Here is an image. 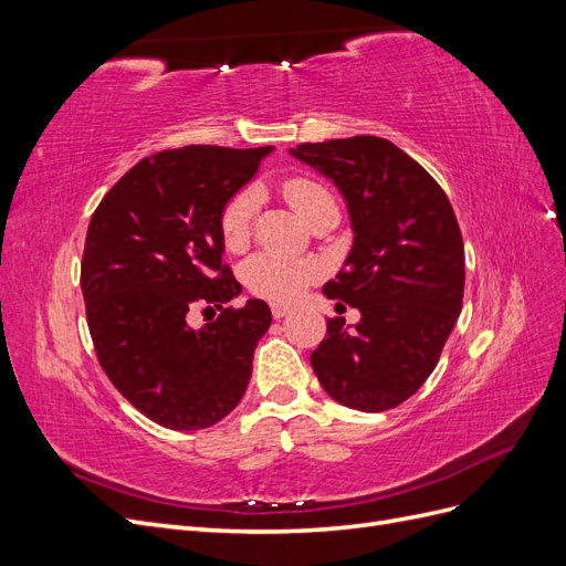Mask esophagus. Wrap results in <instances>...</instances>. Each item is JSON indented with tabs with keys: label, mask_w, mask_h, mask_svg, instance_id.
Here are the masks:
<instances>
[{
	"label": "esophagus",
	"mask_w": 566,
	"mask_h": 566,
	"mask_svg": "<svg viewBox=\"0 0 566 566\" xmlns=\"http://www.w3.org/2000/svg\"><path fill=\"white\" fill-rule=\"evenodd\" d=\"M285 314H290V306L287 304H279V302L271 304V316L273 318H283Z\"/></svg>",
	"instance_id": "esophagus-1"
}]
</instances>
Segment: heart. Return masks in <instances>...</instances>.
Here are the masks:
<instances>
[{"instance_id":"obj_1","label":"heart","mask_w":566,"mask_h":566,"mask_svg":"<svg viewBox=\"0 0 566 566\" xmlns=\"http://www.w3.org/2000/svg\"><path fill=\"white\" fill-rule=\"evenodd\" d=\"M283 196L293 210L310 221L325 202H335L328 186L314 177H290L283 184ZM256 210V191L243 188L238 191L219 214V235L231 252H241L252 233V219ZM316 279V266L300 256H283L262 252L254 254L243 266V281L250 293L273 302L295 300L302 290Z\"/></svg>"}]
</instances>
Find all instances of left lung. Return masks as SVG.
<instances>
[{
	"label": "left lung",
	"mask_w": 566,
	"mask_h": 566,
	"mask_svg": "<svg viewBox=\"0 0 566 566\" xmlns=\"http://www.w3.org/2000/svg\"><path fill=\"white\" fill-rule=\"evenodd\" d=\"M335 181L354 245L325 297L361 312L352 331L328 318L312 352L321 387L349 408L380 413L403 403L434 370L462 310L465 248L451 202L422 165L380 136L290 150Z\"/></svg>",
	"instance_id": "1"
}]
</instances>
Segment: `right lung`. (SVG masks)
Masks as SVG:
<instances>
[{"instance_id": "right-lung-1", "label": "right lung", "mask_w": 566, "mask_h": 566, "mask_svg": "<svg viewBox=\"0 0 566 566\" xmlns=\"http://www.w3.org/2000/svg\"><path fill=\"white\" fill-rule=\"evenodd\" d=\"M271 146H184L136 163L98 202L80 285L101 368L115 389L167 430H205L243 399L266 302L241 295L221 262L219 214ZM196 308L220 316L196 332Z\"/></svg>"}]
</instances>
